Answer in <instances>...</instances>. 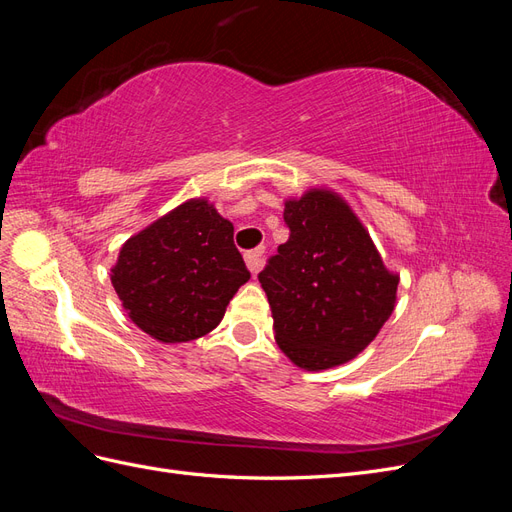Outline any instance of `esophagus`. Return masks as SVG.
Segmentation results:
<instances>
[{
    "mask_svg": "<svg viewBox=\"0 0 512 512\" xmlns=\"http://www.w3.org/2000/svg\"><path fill=\"white\" fill-rule=\"evenodd\" d=\"M245 265L254 275L265 265V247H258V250H252L245 254Z\"/></svg>",
    "mask_w": 512,
    "mask_h": 512,
    "instance_id": "1",
    "label": "esophagus"
}]
</instances>
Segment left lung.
I'll list each match as a JSON object with an SVG mask.
<instances>
[{
    "label": "left lung",
    "mask_w": 512,
    "mask_h": 512,
    "mask_svg": "<svg viewBox=\"0 0 512 512\" xmlns=\"http://www.w3.org/2000/svg\"><path fill=\"white\" fill-rule=\"evenodd\" d=\"M284 220L290 237L258 273L275 342L301 369L344 365L391 318L399 275L384 267L363 222L329 188L286 198Z\"/></svg>",
    "instance_id": "8db88e82"
}]
</instances>
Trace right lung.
<instances>
[{"label":"right lung","instance_id":"add662e5","mask_svg":"<svg viewBox=\"0 0 512 512\" xmlns=\"http://www.w3.org/2000/svg\"><path fill=\"white\" fill-rule=\"evenodd\" d=\"M232 232L207 198H190L121 245L111 282L138 329L181 344L218 327L250 280Z\"/></svg>","mask_w":512,"mask_h":512}]
</instances>
